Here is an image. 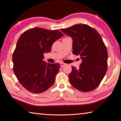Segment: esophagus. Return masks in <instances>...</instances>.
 <instances>
[{"instance_id": "obj_1", "label": "esophagus", "mask_w": 121, "mask_h": 121, "mask_svg": "<svg viewBox=\"0 0 121 121\" xmlns=\"http://www.w3.org/2000/svg\"><path fill=\"white\" fill-rule=\"evenodd\" d=\"M65 63H63V62H61L60 63V65H61V67H63V66H65Z\"/></svg>"}]
</instances>
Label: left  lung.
<instances>
[{
    "mask_svg": "<svg viewBox=\"0 0 121 121\" xmlns=\"http://www.w3.org/2000/svg\"><path fill=\"white\" fill-rule=\"evenodd\" d=\"M61 30L72 38L73 53L82 60L78 69L72 66L69 82L80 91H92L99 85L107 70L108 53L101 36L85 24H75Z\"/></svg>",
    "mask_w": 121,
    "mask_h": 121,
    "instance_id": "8db88e82",
    "label": "left lung"
}]
</instances>
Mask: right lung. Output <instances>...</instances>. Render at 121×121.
I'll return each mask as SVG.
<instances>
[{
	"label": "right lung",
	"instance_id": "obj_1",
	"mask_svg": "<svg viewBox=\"0 0 121 121\" xmlns=\"http://www.w3.org/2000/svg\"><path fill=\"white\" fill-rule=\"evenodd\" d=\"M63 36L58 30L34 28L20 37L13 54V71L20 83L28 91L40 93L54 84L60 65L43 61L44 53Z\"/></svg>",
	"mask_w": 121,
	"mask_h": 121
}]
</instances>
